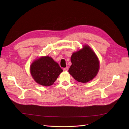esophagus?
Listing matches in <instances>:
<instances>
[{
    "label": "esophagus",
    "mask_w": 129,
    "mask_h": 129,
    "mask_svg": "<svg viewBox=\"0 0 129 129\" xmlns=\"http://www.w3.org/2000/svg\"><path fill=\"white\" fill-rule=\"evenodd\" d=\"M68 69H69L68 67L64 68H63V71H68Z\"/></svg>",
    "instance_id": "obj_1"
}]
</instances>
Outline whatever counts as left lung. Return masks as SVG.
I'll return each mask as SVG.
<instances>
[{
    "mask_svg": "<svg viewBox=\"0 0 129 129\" xmlns=\"http://www.w3.org/2000/svg\"><path fill=\"white\" fill-rule=\"evenodd\" d=\"M72 64L69 73L76 81L86 83L94 78L99 69V61L92 49L88 46L75 53L71 57Z\"/></svg>",
    "mask_w": 129,
    "mask_h": 129,
    "instance_id": "1",
    "label": "left lung"
}]
</instances>
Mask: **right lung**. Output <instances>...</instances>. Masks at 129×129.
Listing matches in <instances>:
<instances>
[{
	"label": "right lung",
	"instance_id": "1",
	"mask_svg": "<svg viewBox=\"0 0 129 129\" xmlns=\"http://www.w3.org/2000/svg\"><path fill=\"white\" fill-rule=\"evenodd\" d=\"M30 69L36 82L44 86L52 85L63 71L58 63L49 56L42 57L35 61Z\"/></svg>",
	"mask_w": 129,
	"mask_h": 129
}]
</instances>
